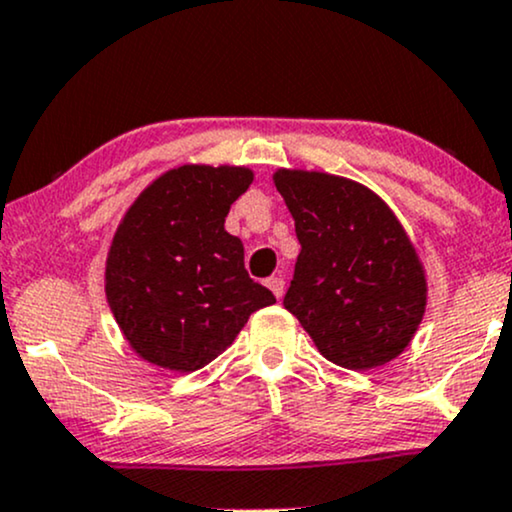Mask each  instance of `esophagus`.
I'll return each instance as SVG.
<instances>
[{"instance_id":"1","label":"esophagus","mask_w":512,"mask_h":512,"mask_svg":"<svg viewBox=\"0 0 512 512\" xmlns=\"http://www.w3.org/2000/svg\"><path fill=\"white\" fill-rule=\"evenodd\" d=\"M266 285L270 287V292H273L278 299L282 297V294H285V280H282V278H270Z\"/></svg>"}]
</instances>
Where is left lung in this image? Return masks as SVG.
Here are the masks:
<instances>
[{
	"label": "left lung",
	"mask_w": 512,
	"mask_h": 512,
	"mask_svg": "<svg viewBox=\"0 0 512 512\" xmlns=\"http://www.w3.org/2000/svg\"><path fill=\"white\" fill-rule=\"evenodd\" d=\"M273 179L302 244L285 309L333 364L362 371L398 357L426 306L422 263L398 218L350 179L299 170Z\"/></svg>",
	"instance_id": "8db88e82"
}]
</instances>
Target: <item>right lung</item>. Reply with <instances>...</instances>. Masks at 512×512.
<instances>
[{
  "label": "right lung",
  "instance_id": "1",
  "mask_svg": "<svg viewBox=\"0 0 512 512\" xmlns=\"http://www.w3.org/2000/svg\"><path fill=\"white\" fill-rule=\"evenodd\" d=\"M251 179L244 167H177L155 179L119 225L107 256V302L148 362L203 369L254 311L275 304L246 273L242 239L225 232Z\"/></svg>",
  "mask_w": 512,
  "mask_h": 512
}]
</instances>
